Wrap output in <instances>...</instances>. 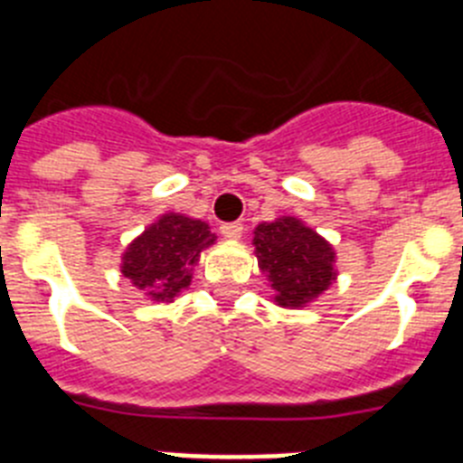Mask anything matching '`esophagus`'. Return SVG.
<instances>
[{
    "instance_id": "obj_1",
    "label": "esophagus",
    "mask_w": 463,
    "mask_h": 463,
    "mask_svg": "<svg viewBox=\"0 0 463 463\" xmlns=\"http://www.w3.org/2000/svg\"><path fill=\"white\" fill-rule=\"evenodd\" d=\"M220 234H222L224 239H241V236H243V224H241V222H224L222 227H220Z\"/></svg>"
}]
</instances>
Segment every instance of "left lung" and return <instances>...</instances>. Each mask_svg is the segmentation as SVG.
Returning <instances> with one entry per match:
<instances>
[{
	"mask_svg": "<svg viewBox=\"0 0 463 463\" xmlns=\"http://www.w3.org/2000/svg\"><path fill=\"white\" fill-rule=\"evenodd\" d=\"M255 255L269 271L276 301L298 308L320 297L334 280V250L297 218H280L255 229Z\"/></svg>",
	"mask_w": 463,
	"mask_h": 463,
	"instance_id": "8db88e82",
	"label": "left lung"
}]
</instances>
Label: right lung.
<instances>
[{"instance_id":"obj_1","label":"right lung","mask_w":463,"mask_h":463,"mask_svg":"<svg viewBox=\"0 0 463 463\" xmlns=\"http://www.w3.org/2000/svg\"><path fill=\"white\" fill-rule=\"evenodd\" d=\"M215 241L202 220L165 215L127 248L122 273L157 301H171L190 285V271Z\"/></svg>"}]
</instances>
